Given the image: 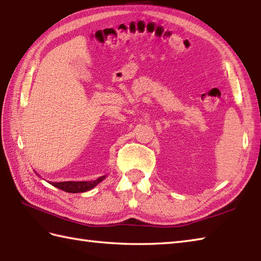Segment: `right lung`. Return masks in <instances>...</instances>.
<instances>
[{
	"instance_id": "add662e5",
	"label": "right lung",
	"mask_w": 261,
	"mask_h": 261,
	"mask_svg": "<svg viewBox=\"0 0 261 261\" xmlns=\"http://www.w3.org/2000/svg\"><path fill=\"white\" fill-rule=\"evenodd\" d=\"M105 178V176L98 177L95 180L90 181H60L53 182V186L59 188L67 193H84L95 187L98 182H101Z\"/></svg>"
}]
</instances>
